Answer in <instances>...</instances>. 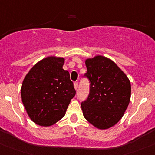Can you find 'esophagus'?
<instances>
[{"instance_id":"34e87169","label":"esophagus","mask_w":155,"mask_h":155,"mask_svg":"<svg viewBox=\"0 0 155 155\" xmlns=\"http://www.w3.org/2000/svg\"><path fill=\"white\" fill-rule=\"evenodd\" d=\"M74 89L77 91L78 88V82H74Z\"/></svg>"}]
</instances>
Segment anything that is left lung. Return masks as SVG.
I'll list each match as a JSON object with an SVG mask.
<instances>
[{
    "mask_svg": "<svg viewBox=\"0 0 155 155\" xmlns=\"http://www.w3.org/2000/svg\"><path fill=\"white\" fill-rule=\"evenodd\" d=\"M91 82L87 99L81 104L85 119L99 129H108L122 119L131 98V84L113 61L103 55L85 60Z\"/></svg>",
    "mask_w": 155,
    "mask_h": 155,
    "instance_id": "obj_1",
    "label": "left lung"
}]
</instances>
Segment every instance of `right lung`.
I'll return each mask as SVG.
<instances>
[{
  "mask_svg": "<svg viewBox=\"0 0 155 155\" xmlns=\"http://www.w3.org/2000/svg\"><path fill=\"white\" fill-rule=\"evenodd\" d=\"M64 58L48 56L32 66L23 81L21 99L31 120L51 126L62 119L74 97L75 90Z\"/></svg>",
  "mask_w": 155,
  "mask_h": 155,
  "instance_id": "right-lung-1",
  "label": "right lung"
}]
</instances>
